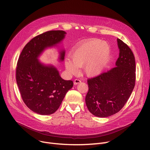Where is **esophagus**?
I'll return each mask as SVG.
<instances>
[{
	"label": "esophagus",
	"instance_id": "1",
	"mask_svg": "<svg viewBox=\"0 0 150 150\" xmlns=\"http://www.w3.org/2000/svg\"><path fill=\"white\" fill-rule=\"evenodd\" d=\"M81 83V81H80V80H78V79H75V80H74V84L75 85L79 84V83Z\"/></svg>",
	"mask_w": 150,
	"mask_h": 150
}]
</instances>
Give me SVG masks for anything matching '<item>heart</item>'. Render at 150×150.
<instances>
[{
  "label": "heart",
  "mask_w": 150,
  "mask_h": 150,
  "mask_svg": "<svg viewBox=\"0 0 150 150\" xmlns=\"http://www.w3.org/2000/svg\"><path fill=\"white\" fill-rule=\"evenodd\" d=\"M111 56V47L99 39H92L76 46L70 53L71 60L66 59V70L71 74H76L78 67H83L85 74L89 77L100 75Z\"/></svg>",
  "instance_id": "1"
}]
</instances>
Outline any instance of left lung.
I'll return each mask as SVG.
<instances>
[{
    "label": "left lung",
    "instance_id": "left-lung-1",
    "mask_svg": "<svg viewBox=\"0 0 150 150\" xmlns=\"http://www.w3.org/2000/svg\"><path fill=\"white\" fill-rule=\"evenodd\" d=\"M117 45L120 52L115 67L88 80L86 104L90 112L98 117H107L120 111L135 86L134 54L120 39H117Z\"/></svg>",
    "mask_w": 150,
    "mask_h": 150
}]
</instances>
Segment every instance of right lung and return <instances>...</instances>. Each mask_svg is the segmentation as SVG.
Here are the masks:
<instances>
[{
    "instance_id": "obj_1",
    "label": "right lung",
    "mask_w": 150,
    "mask_h": 150,
    "mask_svg": "<svg viewBox=\"0 0 150 150\" xmlns=\"http://www.w3.org/2000/svg\"><path fill=\"white\" fill-rule=\"evenodd\" d=\"M62 30H52L39 35L28 42L18 59L16 81L22 98L31 111L50 115L57 111L73 81L64 80L52 64L38 59L47 48L57 47L66 36ZM65 50H59V61L64 59Z\"/></svg>"
}]
</instances>
